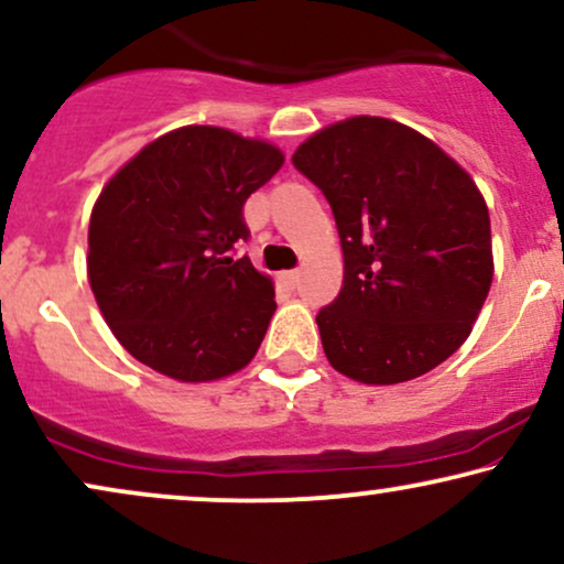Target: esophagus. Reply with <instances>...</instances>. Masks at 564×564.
I'll list each match as a JSON object with an SVG mask.
<instances>
[{"mask_svg":"<svg viewBox=\"0 0 564 564\" xmlns=\"http://www.w3.org/2000/svg\"><path fill=\"white\" fill-rule=\"evenodd\" d=\"M280 280H282L284 284H290V288H295V284L301 282V269H293V271H282V274H280Z\"/></svg>","mask_w":564,"mask_h":564,"instance_id":"1","label":"esophagus"}]
</instances>
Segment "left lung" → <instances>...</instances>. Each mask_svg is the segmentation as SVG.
Returning a JSON list of instances; mask_svg holds the SVG:
<instances>
[{
	"label": "left lung",
	"mask_w": 564,
	"mask_h": 564,
	"mask_svg": "<svg viewBox=\"0 0 564 564\" xmlns=\"http://www.w3.org/2000/svg\"><path fill=\"white\" fill-rule=\"evenodd\" d=\"M293 164L329 200L343 246V290L316 316L332 368L384 387L447 360L495 276L474 177L419 130L368 115L326 124Z\"/></svg>",
	"instance_id": "left-lung-1"
}]
</instances>
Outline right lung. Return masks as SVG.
I'll return each instance as SVG.
<instances>
[{"mask_svg": "<svg viewBox=\"0 0 564 564\" xmlns=\"http://www.w3.org/2000/svg\"><path fill=\"white\" fill-rule=\"evenodd\" d=\"M274 143L185 124L109 177L88 225V282L124 350L164 377H232L274 316V282L246 256L242 204L280 172Z\"/></svg>", "mask_w": 564, "mask_h": 564, "instance_id": "1", "label": "right lung"}]
</instances>
